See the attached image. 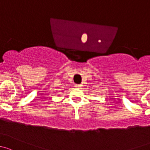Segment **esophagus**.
Here are the masks:
<instances>
[{
	"label": "esophagus",
	"mask_w": 150,
	"mask_h": 150,
	"mask_svg": "<svg viewBox=\"0 0 150 150\" xmlns=\"http://www.w3.org/2000/svg\"><path fill=\"white\" fill-rule=\"evenodd\" d=\"M81 85H80V84H75V86L76 88H79V87H81Z\"/></svg>",
	"instance_id": "esophagus-1"
}]
</instances>
